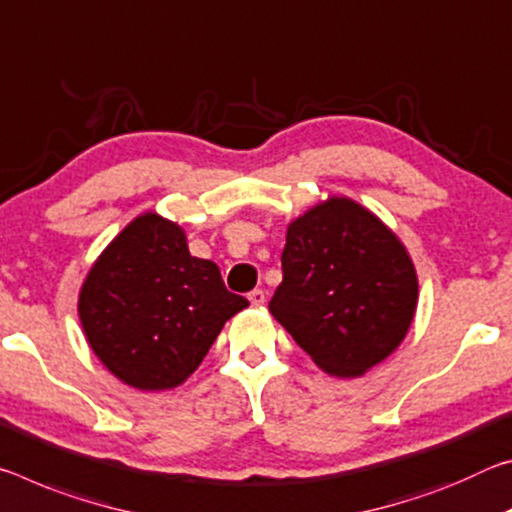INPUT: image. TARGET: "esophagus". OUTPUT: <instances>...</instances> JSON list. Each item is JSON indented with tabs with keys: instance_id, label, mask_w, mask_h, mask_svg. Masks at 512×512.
I'll list each match as a JSON object with an SVG mask.
<instances>
[{
	"instance_id": "esophagus-1",
	"label": "esophagus",
	"mask_w": 512,
	"mask_h": 512,
	"mask_svg": "<svg viewBox=\"0 0 512 512\" xmlns=\"http://www.w3.org/2000/svg\"><path fill=\"white\" fill-rule=\"evenodd\" d=\"M247 299L251 301V306H263L265 304V292L263 290H251Z\"/></svg>"
}]
</instances>
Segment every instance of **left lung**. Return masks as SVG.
<instances>
[{
  "label": "left lung",
  "instance_id": "obj_1",
  "mask_svg": "<svg viewBox=\"0 0 512 512\" xmlns=\"http://www.w3.org/2000/svg\"><path fill=\"white\" fill-rule=\"evenodd\" d=\"M274 320L317 367L356 379L406 338L417 272L395 231L358 201L329 197L288 224Z\"/></svg>",
  "mask_w": 512,
  "mask_h": 512
}]
</instances>
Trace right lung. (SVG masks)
Segmentation results:
<instances>
[{
  "instance_id": "right-lung-1",
  "label": "right lung",
  "mask_w": 512,
  "mask_h": 512,
  "mask_svg": "<svg viewBox=\"0 0 512 512\" xmlns=\"http://www.w3.org/2000/svg\"><path fill=\"white\" fill-rule=\"evenodd\" d=\"M247 306L224 288L220 267L190 256L186 231L152 211L117 233L79 292L90 349L113 376L145 392L186 381L226 320Z\"/></svg>"
}]
</instances>
